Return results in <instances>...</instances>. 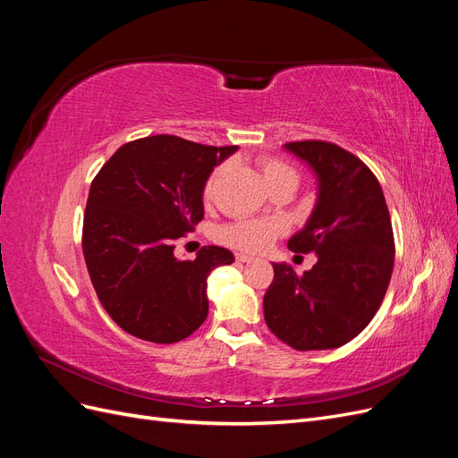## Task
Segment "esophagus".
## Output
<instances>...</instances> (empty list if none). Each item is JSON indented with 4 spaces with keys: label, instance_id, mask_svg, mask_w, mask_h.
<instances>
[{
    "label": "esophagus",
    "instance_id": "34e87169",
    "mask_svg": "<svg viewBox=\"0 0 458 458\" xmlns=\"http://www.w3.org/2000/svg\"><path fill=\"white\" fill-rule=\"evenodd\" d=\"M234 258H237V261H241V263H250L254 259L252 256H246V254H237Z\"/></svg>",
    "mask_w": 458,
    "mask_h": 458
}]
</instances>
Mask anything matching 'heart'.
<instances>
[{
	"mask_svg": "<svg viewBox=\"0 0 458 458\" xmlns=\"http://www.w3.org/2000/svg\"><path fill=\"white\" fill-rule=\"evenodd\" d=\"M259 168L269 187L276 182H281V179H293V182L298 183L296 170L279 158L263 157L259 158ZM224 170L225 165H217V168L210 174V177L206 179L204 189H202L204 199H212L217 179L221 174H224ZM283 231H284V225L279 219H239V221H233V224L219 227L217 239L224 244L234 248V250L259 252L263 248H267L276 237H279V234H283Z\"/></svg>",
	"mask_w": 458,
	"mask_h": 458,
	"instance_id": "b5f03b06",
	"label": "heart"
}]
</instances>
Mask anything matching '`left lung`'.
Returning <instances> with one entry per match:
<instances>
[{
  "label": "left lung",
  "instance_id": "left-lung-1",
  "mask_svg": "<svg viewBox=\"0 0 458 458\" xmlns=\"http://www.w3.org/2000/svg\"><path fill=\"white\" fill-rule=\"evenodd\" d=\"M284 147L318 179L308 225L288 241L293 252H315L317 263L303 275L273 263L263 317L273 335L298 352L340 348L372 321L390 284V212L377 175L350 150L318 140Z\"/></svg>",
  "mask_w": 458,
  "mask_h": 458
}]
</instances>
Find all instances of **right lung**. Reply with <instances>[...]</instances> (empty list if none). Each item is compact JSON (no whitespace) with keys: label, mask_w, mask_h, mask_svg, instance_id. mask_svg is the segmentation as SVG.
<instances>
[{"label":"right lung","mask_w":458,"mask_h":458,"mask_svg":"<svg viewBox=\"0 0 458 458\" xmlns=\"http://www.w3.org/2000/svg\"><path fill=\"white\" fill-rule=\"evenodd\" d=\"M234 150L150 135L122 145L95 175L81 250L97 298L128 335L174 344L204 323L208 275L234 258L204 246L182 261L174 242L202 221L206 179Z\"/></svg>","instance_id":"add662e5"}]
</instances>
